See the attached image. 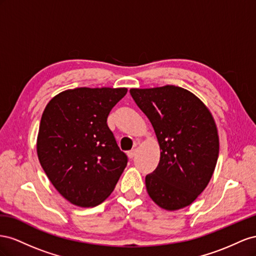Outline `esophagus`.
<instances>
[{"mask_svg":"<svg viewBox=\"0 0 256 256\" xmlns=\"http://www.w3.org/2000/svg\"><path fill=\"white\" fill-rule=\"evenodd\" d=\"M135 154H136V149H133V150H130V151L128 152V156L130 158H133L135 156Z\"/></svg>","mask_w":256,"mask_h":256,"instance_id":"obj_1","label":"esophagus"}]
</instances>
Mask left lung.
<instances>
[{
	"label": "left lung",
	"mask_w": 256,
	"mask_h": 256,
	"mask_svg": "<svg viewBox=\"0 0 256 256\" xmlns=\"http://www.w3.org/2000/svg\"><path fill=\"white\" fill-rule=\"evenodd\" d=\"M130 93L150 120L160 149L158 167L146 176L149 196L170 211L191 205L208 186L216 165L218 136L212 114L180 86L130 89Z\"/></svg>",
	"instance_id": "left-lung-1"
}]
</instances>
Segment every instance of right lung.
I'll list each match as a JSON object with an SVG mask.
<instances>
[{"instance_id":"add662e5","label":"right lung","mask_w":256,"mask_h":256,"mask_svg":"<svg viewBox=\"0 0 256 256\" xmlns=\"http://www.w3.org/2000/svg\"><path fill=\"white\" fill-rule=\"evenodd\" d=\"M126 88H76L56 96L42 112L38 156L65 200L94 207L110 195L128 164L107 118Z\"/></svg>"}]
</instances>
